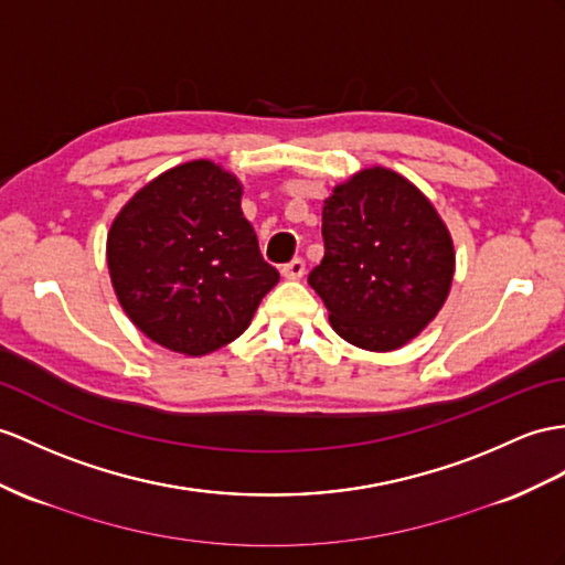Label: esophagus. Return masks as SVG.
Wrapping results in <instances>:
<instances>
[{"label":"esophagus","mask_w":565,"mask_h":565,"mask_svg":"<svg viewBox=\"0 0 565 565\" xmlns=\"http://www.w3.org/2000/svg\"><path fill=\"white\" fill-rule=\"evenodd\" d=\"M287 280H299L301 275H305V260L301 258H292L290 264L287 266H282V270H280Z\"/></svg>","instance_id":"esophagus-1"}]
</instances>
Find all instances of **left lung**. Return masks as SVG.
I'll use <instances>...</instances> for the list:
<instances>
[{
    "mask_svg": "<svg viewBox=\"0 0 565 565\" xmlns=\"http://www.w3.org/2000/svg\"><path fill=\"white\" fill-rule=\"evenodd\" d=\"M323 242L309 285L350 345L401 350L446 305L456 275L450 230L401 172L371 164L338 182L323 201Z\"/></svg>",
    "mask_w": 565,
    "mask_h": 565,
    "instance_id": "obj_1",
    "label": "left lung"
}]
</instances>
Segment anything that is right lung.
Returning a JSON list of instances; mask_svg holds the SVG:
<instances>
[{
	"label": "right lung",
	"mask_w": 565,
	"mask_h": 565,
	"mask_svg": "<svg viewBox=\"0 0 565 565\" xmlns=\"http://www.w3.org/2000/svg\"><path fill=\"white\" fill-rule=\"evenodd\" d=\"M242 194L235 172L201 158L150 179L115 215L105 246L109 282L156 345L186 356L225 348L278 285Z\"/></svg>",
	"instance_id": "obj_1"
}]
</instances>
